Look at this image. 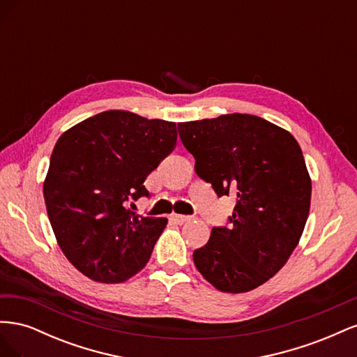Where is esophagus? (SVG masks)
<instances>
[{
	"label": "esophagus",
	"mask_w": 357,
	"mask_h": 357,
	"mask_svg": "<svg viewBox=\"0 0 357 357\" xmlns=\"http://www.w3.org/2000/svg\"><path fill=\"white\" fill-rule=\"evenodd\" d=\"M171 219L174 220L176 223H185L190 220V215H185V214H172Z\"/></svg>",
	"instance_id": "obj_1"
}]
</instances>
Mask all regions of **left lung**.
Returning <instances> with one entry per match:
<instances>
[{
	"mask_svg": "<svg viewBox=\"0 0 357 357\" xmlns=\"http://www.w3.org/2000/svg\"><path fill=\"white\" fill-rule=\"evenodd\" d=\"M195 172L218 197H236L229 226H215L193 262L215 289L243 294L275 275L310 211L311 180L290 132L253 114L178 123Z\"/></svg>",
	"mask_w": 357,
	"mask_h": 357,
	"instance_id": "obj_1",
	"label": "left lung"
}]
</instances>
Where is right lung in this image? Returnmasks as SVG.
Wrapping results in <instances>:
<instances>
[{
	"mask_svg": "<svg viewBox=\"0 0 357 357\" xmlns=\"http://www.w3.org/2000/svg\"><path fill=\"white\" fill-rule=\"evenodd\" d=\"M176 142L174 122L122 110L95 114L59 137L43 193L61 250L82 274L122 283L149 262L168 220L128 205L149 197L144 180Z\"/></svg>",
	"mask_w": 357,
	"mask_h": 357,
	"instance_id": "obj_1",
	"label": "right lung"
}]
</instances>
